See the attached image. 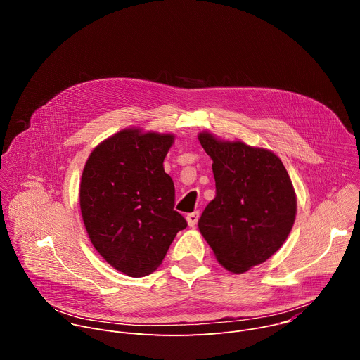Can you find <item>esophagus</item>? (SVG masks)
I'll return each mask as SVG.
<instances>
[{
  "mask_svg": "<svg viewBox=\"0 0 360 360\" xmlns=\"http://www.w3.org/2000/svg\"><path fill=\"white\" fill-rule=\"evenodd\" d=\"M198 219H199V212H198V211L186 215V222H188V225L192 226V228L198 224Z\"/></svg>",
  "mask_w": 360,
  "mask_h": 360,
  "instance_id": "esophagus-1",
  "label": "esophagus"
}]
</instances>
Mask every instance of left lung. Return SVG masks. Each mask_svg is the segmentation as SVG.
<instances>
[{
  "mask_svg": "<svg viewBox=\"0 0 360 360\" xmlns=\"http://www.w3.org/2000/svg\"><path fill=\"white\" fill-rule=\"evenodd\" d=\"M198 139L212 164L217 195L198 226L218 262L232 274L259 265L283 245L296 217V193L272 150L210 132Z\"/></svg>",
  "mask_w": 360,
  "mask_h": 360,
  "instance_id": "left-lung-1",
  "label": "left lung"
}]
</instances>
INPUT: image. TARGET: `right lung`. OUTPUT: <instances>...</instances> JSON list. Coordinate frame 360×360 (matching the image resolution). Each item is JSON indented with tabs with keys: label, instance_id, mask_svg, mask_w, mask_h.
<instances>
[{
	"label": "right lung",
	"instance_id": "right-lung-1",
	"mask_svg": "<svg viewBox=\"0 0 360 360\" xmlns=\"http://www.w3.org/2000/svg\"><path fill=\"white\" fill-rule=\"evenodd\" d=\"M174 138L122 129L95 146L82 171L79 207L86 233L102 258L132 278L155 271L188 225L174 211L175 186L164 171Z\"/></svg>",
	"mask_w": 360,
	"mask_h": 360
}]
</instances>
